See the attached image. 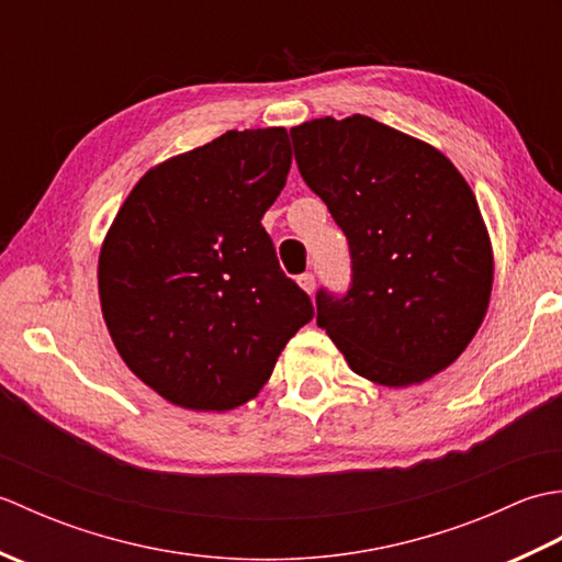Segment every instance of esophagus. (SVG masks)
<instances>
[{"label": "esophagus", "instance_id": "obj_1", "mask_svg": "<svg viewBox=\"0 0 562 562\" xmlns=\"http://www.w3.org/2000/svg\"><path fill=\"white\" fill-rule=\"evenodd\" d=\"M296 282H300V288H302L306 294H314V290H316V278H314V272H304V274H300V278H296Z\"/></svg>", "mask_w": 562, "mask_h": 562}]
</instances>
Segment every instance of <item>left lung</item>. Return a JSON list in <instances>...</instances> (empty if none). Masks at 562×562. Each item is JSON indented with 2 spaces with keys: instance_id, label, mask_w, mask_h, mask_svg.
I'll return each mask as SVG.
<instances>
[{
  "instance_id": "left-lung-1",
  "label": "left lung",
  "mask_w": 562,
  "mask_h": 562,
  "mask_svg": "<svg viewBox=\"0 0 562 562\" xmlns=\"http://www.w3.org/2000/svg\"><path fill=\"white\" fill-rule=\"evenodd\" d=\"M290 135L352 258L348 292L318 290L316 324L374 384L439 374L491 302L493 248L473 190L445 154L367 115L318 117Z\"/></svg>"
}]
</instances>
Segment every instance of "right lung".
Here are the masks:
<instances>
[{
	"label": "right lung",
	"instance_id": "add662e5",
	"mask_svg": "<svg viewBox=\"0 0 562 562\" xmlns=\"http://www.w3.org/2000/svg\"><path fill=\"white\" fill-rule=\"evenodd\" d=\"M290 166L284 127L229 130L154 166L117 210L101 312L123 362L173 405L220 413L258 396L314 318L260 224Z\"/></svg>",
	"mask_w": 562,
	"mask_h": 562
}]
</instances>
